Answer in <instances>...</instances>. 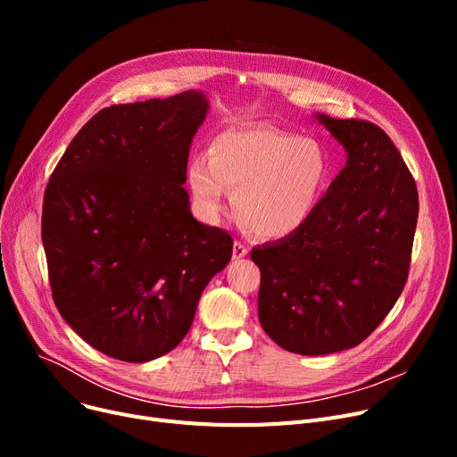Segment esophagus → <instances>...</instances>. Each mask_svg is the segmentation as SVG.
Masks as SVG:
<instances>
[{
  "label": "esophagus",
  "instance_id": "esophagus-1",
  "mask_svg": "<svg viewBox=\"0 0 457 457\" xmlns=\"http://www.w3.org/2000/svg\"><path fill=\"white\" fill-rule=\"evenodd\" d=\"M245 255H248V246L241 241H235L233 245V259H243Z\"/></svg>",
  "mask_w": 457,
  "mask_h": 457
}]
</instances>
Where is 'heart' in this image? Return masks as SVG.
<instances>
[{
	"instance_id": "heart-1",
	"label": "heart",
	"mask_w": 457,
	"mask_h": 457,
	"mask_svg": "<svg viewBox=\"0 0 457 457\" xmlns=\"http://www.w3.org/2000/svg\"><path fill=\"white\" fill-rule=\"evenodd\" d=\"M331 172L329 155L315 138L272 126H241L219 133L211 157L188 164V185L200 207L214 216L226 192L250 231L281 238L300 229L315 212Z\"/></svg>"
}]
</instances>
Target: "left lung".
<instances>
[{
  "instance_id": "obj_1",
  "label": "left lung",
  "mask_w": 457,
  "mask_h": 457,
  "mask_svg": "<svg viewBox=\"0 0 457 457\" xmlns=\"http://www.w3.org/2000/svg\"><path fill=\"white\" fill-rule=\"evenodd\" d=\"M317 118L346 164L300 229L250 253L262 329L302 355L353 348L387 317L410 274L419 219L415 179L386 131L369 120Z\"/></svg>"
}]
</instances>
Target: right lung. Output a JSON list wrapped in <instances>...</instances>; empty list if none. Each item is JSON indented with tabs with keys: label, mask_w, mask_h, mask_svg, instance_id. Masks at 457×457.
I'll use <instances>...</instances> for the list:
<instances>
[{
	"label": "right lung",
	"mask_w": 457,
	"mask_h": 457,
	"mask_svg": "<svg viewBox=\"0 0 457 457\" xmlns=\"http://www.w3.org/2000/svg\"><path fill=\"white\" fill-rule=\"evenodd\" d=\"M202 92L111 105L71 138L42 204L54 302L83 341L120 361L174 350L233 238L190 214V142Z\"/></svg>",
	"instance_id": "1"
}]
</instances>
